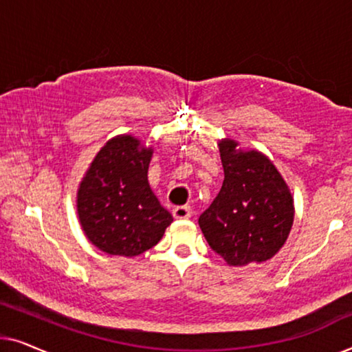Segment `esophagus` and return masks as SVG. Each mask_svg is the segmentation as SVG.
I'll return each mask as SVG.
<instances>
[{
	"instance_id": "esophagus-1",
	"label": "esophagus",
	"mask_w": 352,
	"mask_h": 352,
	"mask_svg": "<svg viewBox=\"0 0 352 352\" xmlns=\"http://www.w3.org/2000/svg\"><path fill=\"white\" fill-rule=\"evenodd\" d=\"M173 216H175L176 219H187V218H190V216H192L190 206H187V205L175 206V208H173Z\"/></svg>"
}]
</instances>
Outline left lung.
Wrapping results in <instances>:
<instances>
[{
    "label": "left lung",
    "instance_id": "left-lung-1",
    "mask_svg": "<svg viewBox=\"0 0 352 352\" xmlns=\"http://www.w3.org/2000/svg\"><path fill=\"white\" fill-rule=\"evenodd\" d=\"M224 181L199 226L213 252L229 266L276 256L295 219V201L276 165L259 151H243L234 139L219 141Z\"/></svg>",
    "mask_w": 352,
    "mask_h": 352
}]
</instances>
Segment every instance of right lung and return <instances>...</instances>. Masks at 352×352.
I'll return each mask as SVG.
<instances>
[{"instance_id":"add662e5","label":"right lung","mask_w":352,"mask_h":352,"mask_svg":"<svg viewBox=\"0 0 352 352\" xmlns=\"http://www.w3.org/2000/svg\"><path fill=\"white\" fill-rule=\"evenodd\" d=\"M152 155V146L133 134H118L96 153L76 190L81 229L110 256L134 258L147 252L173 223L148 186Z\"/></svg>"}]
</instances>
